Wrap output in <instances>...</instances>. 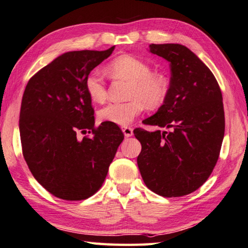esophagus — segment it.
Instances as JSON below:
<instances>
[{
  "mask_svg": "<svg viewBox=\"0 0 248 248\" xmlns=\"http://www.w3.org/2000/svg\"><path fill=\"white\" fill-rule=\"evenodd\" d=\"M123 132H124L125 138H130V137H132V135H133V129L130 128V127H124Z\"/></svg>",
  "mask_w": 248,
  "mask_h": 248,
  "instance_id": "esophagus-1",
  "label": "esophagus"
}]
</instances>
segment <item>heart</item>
I'll use <instances>...</instances> for the list:
<instances>
[{"label": "heart", "instance_id": "obj_1", "mask_svg": "<svg viewBox=\"0 0 248 248\" xmlns=\"http://www.w3.org/2000/svg\"><path fill=\"white\" fill-rule=\"evenodd\" d=\"M113 78L131 81L128 102H113L100 110L99 117L106 123L128 125L145 108L156 109L166 101L169 82L162 74L153 73L146 62L130 55L115 58L106 67ZM86 90L90 99L102 103L106 99L105 81L98 72H91L86 78Z\"/></svg>", "mask_w": 248, "mask_h": 248}]
</instances>
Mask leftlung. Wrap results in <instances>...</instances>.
Wrapping results in <instances>:
<instances>
[{
	"label": "left lung",
	"mask_w": 248,
	"mask_h": 248,
	"mask_svg": "<svg viewBox=\"0 0 248 248\" xmlns=\"http://www.w3.org/2000/svg\"><path fill=\"white\" fill-rule=\"evenodd\" d=\"M149 51L170 62L169 93L145 124L167 128L133 132L142 150L138 166L150 190L166 198L200 188L214 170L225 134L219 85L211 70L179 44H152Z\"/></svg>",
	"instance_id": "obj_1"
}]
</instances>
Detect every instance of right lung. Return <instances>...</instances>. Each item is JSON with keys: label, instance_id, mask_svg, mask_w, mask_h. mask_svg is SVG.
Instances as JSON below:
<instances>
[{"label": "right lung", "instance_id": "add662e5", "mask_svg": "<svg viewBox=\"0 0 248 248\" xmlns=\"http://www.w3.org/2000/svg\"><path fill=\"white\" fill-rule=\"evenodd\" d=\"M114 49L63 53L24 89L19 116L24 160L34 178L63 200H85L99 190L124 138L115 124L95 127L86 90L87 76ZM79 132L93 137L79 140Z\"/></svg>", "mask_w": 248, "mask_h": 248}]
</instances>
